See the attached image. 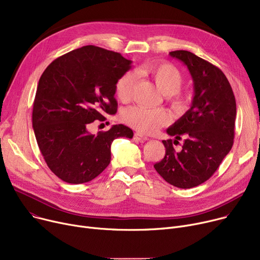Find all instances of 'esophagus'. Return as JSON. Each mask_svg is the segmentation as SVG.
<instances>
[{"instance_id": "1", "label": "esophagus", "mask_w": 260, "mask_h": 260, "mask_svg": "<svg viewBox=\"0 0 260 260\" xmlns=\"http://www.w3.org/2000/svg\"><path fill=\"white\" fill-rule=\"evenodd\" d=\"M135 139L137 140L138 142H140V143H143V142H145V141H147L148 140V138L146 137V136H143V135H141V134H135Z\"/></svg>"}]
</instances>
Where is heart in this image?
Segmentation results:
<instances>
[{"mask_svg": "<svg viewBox=\"0 0 260 260\" xmlns=\"http://www.w3.org/2000/svg\"><path fill=\"white\" fill-rule=\"evenodd\" d=\"M143 70L151 75L157 87L166 95L176 94L181 89L182 76L177 68L171 64H146ZM136 81L134 72L123 74L116 82L115 93L121 102H127L132 97L133 87ZM176 106L181 107L183 100L177 97L174 100ZM122 119L127 124L140 133L152 134L161 126L166 125L170 120L169 114L163 108H148L140 105H135L126 108L122 114Z\"/></svg>", "mask_w": 260, "mask_h": 260, "instance_id": "1", "label": "heart"}]
</instances>
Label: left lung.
Returning <instances> with one entry per match:
<instances>
[{"instance_id": "8db88e82", "label": "left lung", "mask_w": 260, "mask_h": 260, "mask_svg": "<svg viewBox=\"0 0 260 260\" xmlns=\"http://www.w3.org/2000/svg\"><path fill=\"white\" fill-rule=\"evenodd\" d=\"M170 56L187 67L194 98L188 111L167 129L175 139L162 141L166 155L154 168L170 184L190 188L207 181L233 146L236 101L219 68L187 50ZM182 138L183 147L176 151L172 144Z\"/></svg>"}]
</instances>
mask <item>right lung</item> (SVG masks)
Masks as SVG:
<instances>
[{
  "mask_svg": "<svg viewBox=\"0 0 260 260\" xmlns=\"http://www.w3.org/2000/svg\"><path fill=\"white\" fill-rule=\"evenodd\" d=\"M119 52L87 45L52 61L39 80L32 127L50 171L67 183L91 181L111 162V145L132 139L123 124L92 135L90 123L117 113L115 85L131 70Z\"/></svg>",
  "mask_w": 260,
  "mask_h": 260,
  "instance_id": "1",
  "label": "right lung"
}]
</instances>
